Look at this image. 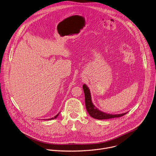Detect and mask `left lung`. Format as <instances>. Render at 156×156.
I'll return each mask as SVG.
<instances>
[{
    "mask_svg": "<svg viewBox=\"0 0 156 156\" xmlns=\"http://www.w3.org/2000/svg\"><path fill=\"white\" fill-rule=\"evenodd\" d=\"M84 96H85V105L87 112L89 113V115L93 118L102 120V119H108L115 118H119L124 115L127 114V113L118 114V115H112L109 113H106L100 111L98 108H97L92 103L91 100V95L90 90L86 84H83V86Z\"/></svg>",
    "mask_w": 156,
    "mask_h": 156,
    "instance_id": "1",
    "label": "left lung"
}]
</instances>
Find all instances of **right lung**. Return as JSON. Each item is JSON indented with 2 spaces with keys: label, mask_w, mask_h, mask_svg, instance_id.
I'll use <instances>...</instances> for the list:
<instances>
[{
  "label": "right lung",
  "mask_w": 156,
  "mask_h": 156,
  "mask_svg": "<svg viewBox=\"0 0 156 156\" xmlns=\"http://www.w3.org/2000/svg\"><path fill=\"white\" fill-rule=\"evenodd\" d=\"M59 113H58V115H56V116H55V117H53V118H51V119H48V120H52V119H56V118H57V117L58 116V115H59Z\"/></svg>",
  "instance_id": "add662e5"
}]
</instances>
